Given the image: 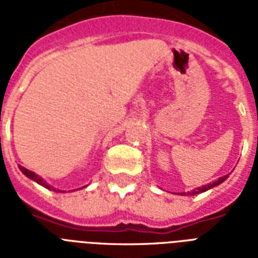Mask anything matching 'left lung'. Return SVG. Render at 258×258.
I'll list each match as a JSON object with an SVG mask.
<instances>
[{
	"instance_id": "obj_1",
	"label": "left lung",
	"mask_w": 258,
	"mask_h": 258,
	"mask_svg": "<svg viewBox=\"0 0 258 258\" xmlns=\"http://www.w3.org/2000/svg\"><path fill=\"white\" fill-rule=\"evenodd\" d=\"M229 175H225V176H221V178H218V180H214L213 183H209L206 184V186H202V187H197L196 190H192V191L187 192V196H194V194H200V192H204L206 191V190H209V188H213L216 187V186H218L220 183H222L226 178H228ZM180 196H186V192H182Z\"/></svg>"
}]
</instances>
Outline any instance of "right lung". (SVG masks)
I'll use <instances>...</instances> for the list:
<instances>
[{"label":"right lung","mask_w":258,"mask_h":258,"mask_svg":"<svg viewBox=\"0 0 258 258\" xmlns=\"http://www.w3.org/2000/svg\"><path fill=\"white\" fill-rule=\"evenodd\" d=\"M18 167H20V170H21L22 172H24V174H25L26 176H28V178H30V179H33L34 182H37L38 184H41V186H44V187H46V188H49V190H54V191H56V188H53V187H50L49 184L46 183L45 180L42 179L41 176H38L37 174H34L33 171H30V170H28V169H25V167H22V166H18ZM57 191H60L61 192V190H57Z\"/></svg>","instance_id":"right-lung-1"}]
</instances>
